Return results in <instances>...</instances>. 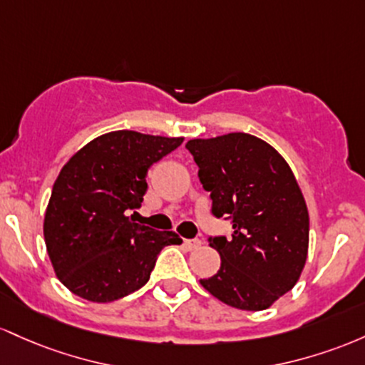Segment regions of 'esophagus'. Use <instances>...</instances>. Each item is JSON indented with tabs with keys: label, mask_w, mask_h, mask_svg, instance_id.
<instances>
[{
	"label": "esophagus",
	"mask_w": 365,
	"mask_h": 365,
	"mask_svg": "<svg viewBox=\"0 0 365 365\" xmlns=\"http://www.w3.org/2000/svg\"><path fill=\"white\" fill-rule=\"evenodd\" d=\"M184 247L187 250H198L202 247V240H198V237H193V240H184Z\"/></svg>",
	"instance_id": "1"
}]
</instances>
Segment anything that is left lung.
Wrapping results in <instances>:
<instances>
[{"label": "left lung", "instance_id": "8db88e82", "mask_svg": "<svg viewBox=\"0 0 365 365\" xmlns=\"http://www.w3.org/2000/svg\"><path fill=\"white\" fill-rule=\"evenodd\" d=\"M186 148L210 193V214L232 235L208 236L220 269L202 286L224 304L264 310L297 284L309 250V212L284 158L262 139L231 133Z\"/></svg>", "mask_w": 365, "mask_h": 365}]
</instances>
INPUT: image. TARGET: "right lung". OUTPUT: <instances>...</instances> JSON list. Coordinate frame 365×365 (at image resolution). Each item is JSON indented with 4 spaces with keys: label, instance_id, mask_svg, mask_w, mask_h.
I'll return each mask as SVG.
<instances>
[{
    "label": "right lung",
    "instance_id": "right-lung-1",
    "mask_svg": "<svg viewBox=\"0 0 365 365\" xmlns=\"http://www.w3.org/2000/svg\"><path fill=\"white\" fill-rule=\"evenodd\" d=\"M182 138L115 130L65 163L44 215V241L58 279L77 297L106 304L145 286L158 253L182 240L134 222L155 162Z\"/></svg>",
    "mask_w": 365,
    "mask_h": 365
}]
</instances>
